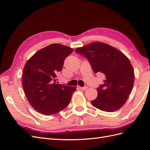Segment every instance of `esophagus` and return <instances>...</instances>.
<instances>
[{
  "label": "esophagus",
  "mask_w": 150,
  "mask_h": 150,
  "mask_svg": "<svg viewBox=\"0 0 150 150\" xmlns=\"http://www.w3.org/2000/svg\"><path fill=\"white\" fill-rule=\"evenodd\" d=\"M88 88V86H84V87H79V89H81V90H86V89H87Z\"/></svg>",
  "instance_id": "34e87169"
}]
</instances>
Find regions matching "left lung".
<instances>
[{
    "label": "left lung",
    "mask_w": 150,
    "mask_h": 150,
    "mask_svg": "<svg viewBox=\"0 0 150 150\" xmlns=\"http://www.w3.org/2000/svg\"><path fill=\"white\" fill-rule=\"evenodd\" d=\"M89 62L95 73L103 74V84L97 88L93 106L113 112L124 105L132 91L134 75L128 58L119 50L103 42H93L75 49Z\"/></svg>",
    "instance_id": "8db88e82"
}]
</instances>
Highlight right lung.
Returning <instances> with one entry per match:
<instances>
[{"mask_svg": "<svg viewBox=\"0 0 150 150\" xmlns=\"http://www.w3.org/2000/svg\"><path fill=\"white\" fill-rule=\"evenodd\" d=\"M73 49L52 44L39 50L25 63L22 86L30 105L44 115L60 112L69 104L76 87L58 84L57 74Z\"/></svg>", "mask_w": 150, "mask_h": 150, "instance_id": "right-lung-1", "label": "right lung"}]
</instances>
